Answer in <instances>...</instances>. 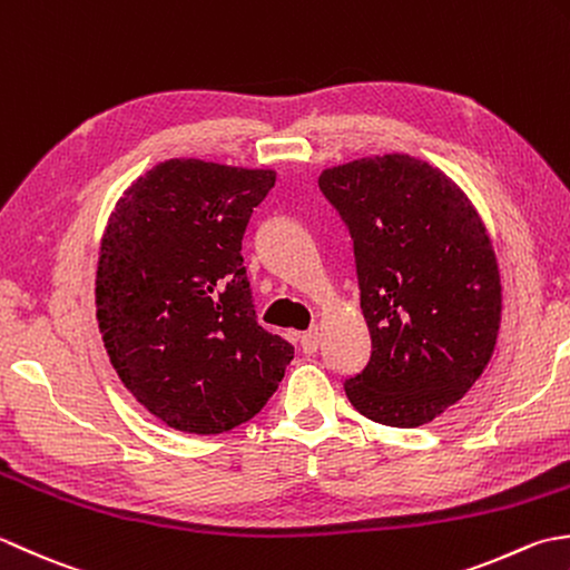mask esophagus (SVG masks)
I'll return each instance as SVG.
<instances>
[{
    "label": "esophagus",
    "instance_id": "1",
    "mask_svg": "<svg viewBox=\"0 0 570 570\" xmlns=\"http://www.w3.org/2000/svg\"><path fill=\"white\" fill-rule=\"evenodd\" d=\"M299 346H302V352H305V354H315L317 346H320V330L309 327L307 332H302Z\"/></svg>",
    "mask_w": 570,
    "mask_h": 570
}]
</instances>
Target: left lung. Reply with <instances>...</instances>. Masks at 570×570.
<instances>
[{"label":"left lung","instance_id":"8db88e82","mask_svg":"<svg viewBox=\"0 0 570 570\" xmlns=\"http://www.w3.org/2000/svg\"><path fill=\"white\" fill-rule=\"evenodd\" d=\"M354 240L371 356L344 379L368 421L417 428L458 403L494 352L502 287L482 220L443 171L405 155L322 171Z\"/></svg>","mask_w":570,"mask_h":570}]
</instances>
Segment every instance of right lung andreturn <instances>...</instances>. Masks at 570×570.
<instances>
[{
	"label": "right lung",
	"mask_w": 570,
	"mask_h": 570,
	"mask_svg": "<svg viewBox=\"0 0 570 570\" xmlns=\"http://www.w3.org/2000/svg\"><path fill=\"white\" fill-rule=\"evenodd\" d=\"M268 169L169 159L118 202L102 238V342L132 396L169 428L216 435L250 421L295 350L261 327L243 268Z\"/></svg>",
	"instance_id": "obj_1"
}]
</instances>
